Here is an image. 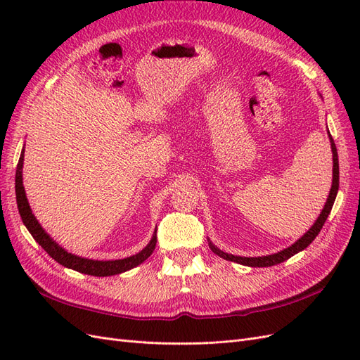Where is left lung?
I'll return each mask as SVG.
<instances>
[{"instance_id":"obj_1","label":"left lung","mask_w":360,"mask_h":360,"mask_svg":"<svg viewBox=\"0 0 360 360\" xmlns=\"http://www.w3.org/2000/svg\"><path fill=\"white\" fill-rule=\"evenodd\" d=\"M330 146H332V153H333V181H332V189H330V193H329V198L328 201H326V205L324 209L321 210L320 216L317 222H315L309 231L304 234L302 238H299V240L291 245L290 248L281 250V252L278 254H274V255H266V257H257V258H248V257H236V255H231V254H225L222 252V250H219L217 248H214L212 243H210V248L213 252L216 255L222 257L224 259H230V261H234V263H238V264H243V266H249V267H270V266H276L279 263H284L285 259L291 258L294 254L300 252V250H303L304 248H308L315 237L319 236V233L321 231V228L326 222V219H328V216L332 210L333 207V202H335V198H336V193H338V188H340V162H338V151H336V146L333 143V139L330 136Z\"/></svg>"}]
</instances>
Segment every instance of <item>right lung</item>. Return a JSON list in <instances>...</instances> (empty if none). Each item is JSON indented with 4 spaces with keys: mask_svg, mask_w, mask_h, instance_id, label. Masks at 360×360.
I'll use <instances>...</instances> for the list:
<instances>
[{
    "mask_svg": "<svg viewBox=\"0 0 360 360\" xmlns=\"http://www.w3.org/2000/svg\"><path fill=\"white\" fill-rule=\"evenodd\" d=\"M22 163H24V151L20 153L18 167H16V179H15V189H16V202H18V209L19 214L22 217V222L27 226V230L31 233V236L34 237V240L46 250V252L56 259L64 267L73 269L76 271H81V274L85 275H93V276H111V275H118L123 274L126 270H130L136 267L138 264L146 261L156 248L158 237L156 234L151 238L150 243L141 250L139 254L132 255L124 259H115V261H94V259H86L72 255L66 252L63 248H60L52 238L45 233V230L39 225L37 219L34 214L31 213V209L28 205L27 197H25V191L22 186Z\"/></svg>",
    "mask_w": 360,
    "mask_h": 360,
    "instance_id": "obj_1",
    "label": "right lung"
}]
</instances>
